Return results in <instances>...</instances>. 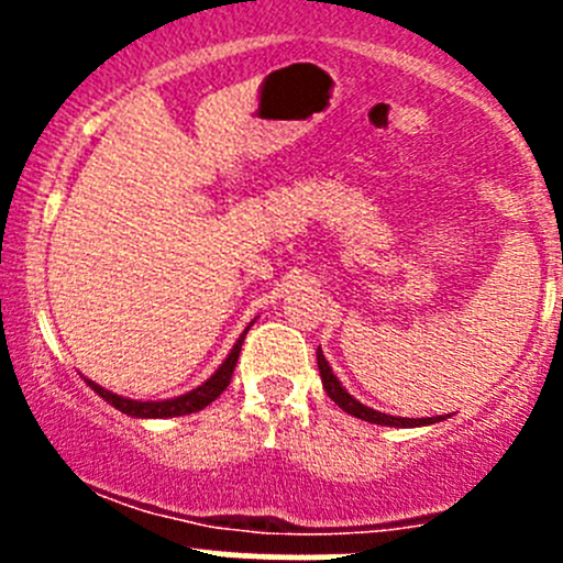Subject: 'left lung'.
<instances>
[{
  "instance_id": "1",
  "label": "left lung",
  "mask_w": 563,
  "mask_h": 563,
  "mask_svg": "<svg viewBox=\"0 0 563 563\" xmlns=\"http://www.w3.org/2000/svg\"><path fill=\"white\" fill-rule=\"evenodd\" d=\"M316 360H318V373H321V382H323V389H327V395L332 397V400L338 402V406L343 408L345 413H351V417L365 419V422H373V424H389V428H419V424H433V422H441V419H444V417L406 419V417H391V413L373 411V408L362 406L360 400H354V397H351L349 391L343 389V384L338 382V376H334V373H332L329 362L323 360L321 349L316 351Z\"/></svg>"
}]
</instances>
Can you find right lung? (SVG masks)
<instances>
[{
    "label": "right lung",
    "instance_id": "right-lung-1",
    "mask_svg": "<svg viewBox=\"0 0 563 563\" xmlns=\"http://www.w3.org/2000/svg\"><path fill=\"white\" fill-rule=\"evenodd\" d=\"M245 334H247V329H245V332H242V338L236 340V345H234V349H231V354L225 356V362L218 367V373H214V376L209 378V382H203L201 387L187 391V395L172 397V400H157V402H152V400H146V402L128 400V397L113 395V391L98 387V384L89 382V378H87V384L95 391H98V395L103 397V400L111 402L113 408H119V411H122V413H128V417H139V419L185 417V413L201 411V408H207L209 402L218 400V397L223 395V389L231 384V376H234V367H236V360H240V351H242V343H245Z\"/></svg>",
    "mask_w": 563,
    "mask_h": 563
}]
</instances>
